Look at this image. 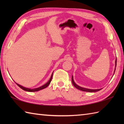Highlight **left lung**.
I'll return each mask as SVG.
<instances>
[{
  "label": "left lung",
  "mask_w": 124,
  "mask_h": 124,
  "mask_svg": "<svg viewBox=\"0 0 124 124\" xmlns=\"http://www.w3.org/2000/svg\"><path fill=\"white\" fill-rule=\"evenodd\" d=\"M116 65H117V59H116L115 61V71H114V75L115 73V70H116ZM72 83L73 84V85L76 88H77L78 89H79L80 91H84V92H96L97 91H99L102 89V88H100V89H88V88H84V87H80L79 86H78V85H77L75 83L74 80H73V76H72Z\"/></svg>",
  "instance_id": "1"
}]
</instances>
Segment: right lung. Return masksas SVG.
<instances>
[{
  "instance_id": "1",
  "label": "right lung",
  "mask_w": 124,
  "mask_h": 124,
  "mask_svg": "<svg viewBox=\"0 0 124 124\" xmlns=\"http://www.w3.org/2000/svg\"><path fill=\"white\" fill-rule=\"evenodd\" d=\"M53 72L52 73V75H51V78H50L49 80L48 81V82L46 83L45 84H44V85L41 86H40V87H38V88H36L31 89V88H27V87H23V86H21V85H19V84H17V83H16V84L17 85V86H19L23 90H24V91H25L30 92L39 91H40V90H41V89L45 88L46 87H47L49 85L50 83H51V80H52V77H53Z\"/></svg>"
}]
</instances>
